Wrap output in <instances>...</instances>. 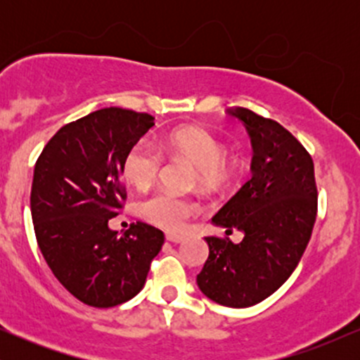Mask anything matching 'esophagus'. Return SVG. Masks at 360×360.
Returning a JSON list of instances; mask_svg holds the SVG:
<instances>
[{
	"label": "esophagus",
	"instance_id": "1",
	"mask_svg": "<svg viewBox=\"0 0 360 360\" xmlns=\"http://www.w3.org/2000/svg\"><path fill=\"white\" fill-rule=\"evenodd\" d=\"M166 238H167L169 242H172V243H181V242L184 240L183 235H176V233H167Z\"/></svg>",
	"mask_w": 360,
	"mask_h": 360
}]
</instances>
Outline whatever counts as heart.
I'll list each match as a JSON object with an SVG mask.
<instances>
[{
	"label": "heart",
	"mask_w": 360,
	"mask_h": 360,
	"mask_svg": "<svg viewBox=\"0 0 360 360\" xmlns=\"http://www.w3.org/2000/svg\"><path fill=\"white\" fill-rule=\"evenodd\" d=\"M160 147L172 159H184L196 167L198 183L206 191L225 188L237 176L240 162L225 155L226 148L217 135L201 127H181L167 134ZM164 157L150 140H139L123 160L127 183L139 191H147L159 177ZM198 212V205L174 193L159 191L139 205V213L152 225L179 232L186 220Z\"/></svg>",
	"instance_id": "1"
}]
</instances>
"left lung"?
Here are the masks:
<instances>
[{
  "instance_id": "1",
  "label": "left lung",
  "mask_w": 360,
  "mask_h": 360,
  "mask_svg": "<svg viewBox=\"0 0 360 360\" xmlns=\"http://www.w3.org/2000/svg\"><path fill=\"white\" fill-rule=\"evenodd\" d=\"M249 131L252 177L212 218L243 238L205 237L210 255L196 283L214 303L249 308L286 283L307 249L316 220L315 167L307 148L278 122L230 108Z\"/></svg>"
}]
</instances>
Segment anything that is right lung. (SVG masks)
Listing matches in <instances>:
<instances>
[{
	"instance_id": "right-lung-1",
	"label": "right lung",
	"mask_w": 360,
	"mask_h": 360,
	"mask_svg": "<svg viewBox=\"0 0 360 360\" xmlns=\"http://www.w3.org/2000/svg\"><path fill=\"white\" fill-rule=\"evenodd\" d=\"M154 125L147 113L93 111L62 127L35 164L30 208L40 252L62 286L89 307L111 308L139 295L164 243L147 223L122 237L108 226L127 196V152Z\"/></svg>"
}]
</instances>
